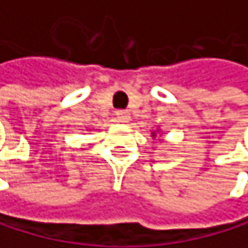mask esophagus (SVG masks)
I'll use <instances>...</instances> for the list:
<instances>
[{
  "label": "esophagus",
  "instance_id": "1",
  "mask_svg": "<svg viewBox=\"0 0 248 248\" xmlns=\"http://www.w3.org/2000/svg\"><path fill=\"white\" fill-rule=\"evenodd\" d=\"M129 113L128 111H123V109H120V111H116V122H120V123H125L129 120Z\"/></svg>",
  "mask_w": 248,
  "mask_h": 248
}]
</instances>
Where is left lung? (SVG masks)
I'll list each match as a JSON object with an SVG mask.
<instances>
[{
	"label": "left lung",
	"mask_w": 248,
	"mask_h": 248,
	"mask_svg": "<svg viewBox=\"0 0 248 248\" xmlns=\"http://www.w3.org/2000/svg\"><path fill=\"white\" fill-rule=\"evenodd\" d=\"M162 134H161V129H155V131H152V134H151V137L155 140V139H158V137H161ZM159 140V139H158Z\"/></svg>",
	"instance_id": "left-lung-1"
}]
</instances>
